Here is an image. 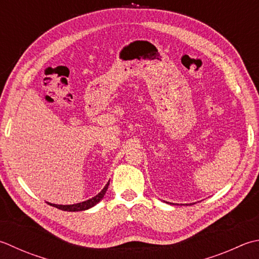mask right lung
<instances>
[{
    "label": "right lung",
    "mask_w": 259,
    "mask_h": 259,
    "mask_svg": "<svg viewBox=\"0 0 259 259\" xmlns=\"http://www.w3.org/2000/svg\"><path fill=\"white\" fill-rule=\"evenodd\" d=\"M110 183V181H109ZM109 183L104 186V189L100 192L98 195H95L92 199H90L88 201H84V202H80V203L77 204H70V205H59V204H53V203H48L49 205L57 207L59 210H63V211H68V212H76V211H84V210H88L90 207L94 206L96 203H99V202L103 199V196L105 194L106 190H108V186Z\"/></svg>",
    "instance_id": "add662e5"
}]
</instances>
